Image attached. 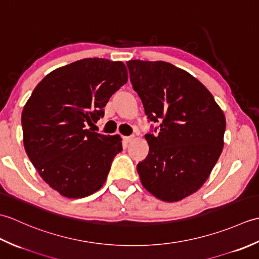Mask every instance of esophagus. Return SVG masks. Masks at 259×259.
<instances>
[{
  "label": "esophagus",
  "mask_w": 259,
  "mask_h": 259,
  "mask_svg": "<svg viewBox=\"0 0 259 259\" xmlns=\"http://www.w3.org/2000/svg\"><path fill=\"white\" fill-rule=\"evenodd\" d=\"M134 139H135V137H133V136H131V137H123V140L125 142H131Z\"/></svg>",
  "instance_id": "34e87169"
}]
</instances>
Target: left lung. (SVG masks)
Instances as JSON below:
<instances>
[{
    "label": "left lung",
    "mask_w": 259,
    "mask_h": 259,
    "mask_svg": "<svg viewBox=\"0 0 259 259\" xmlns=\"http://www.w3.org/2000/svg\"><path fill=\"white\" fill-rule=\"evenodd\" d=\"M126 65L148 119L160 122L157 135L145 136L149 152L137 166L141 184L160 200L184 199L205 184L223 151V110L200 81L171 63Z\"/></svg>",
    "instance_id": "1"
}]
</instances>
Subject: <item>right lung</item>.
<instances>
[{"label":"right lung","instance_id":"add662e5","mask_svg":"<svg viewBox=\"0 0 259 259\" xmlns=\"http://www.w3.org/2000/svg\"><path fill=\"white\" fill-rule=\"evenodd\" d=\"M128 81L121 61L89 58L53 70L33 90L22 111L27 157L60 195L83 198L106 183L120 136L87 129L103 117L115 91Z\"/></svg>","mask_w":259,"mask_h":259}]
</instances>
